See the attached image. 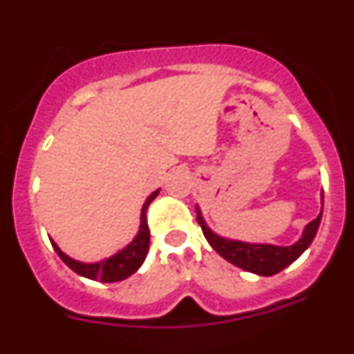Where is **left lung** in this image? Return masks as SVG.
Returning <instances> with one entry per match:
<instances>
[{
    "mask_svg": "<svg viewBox=\"0 0 354 354\" xmlns=\"http://www.w3.org/2000/svg\"><path fill=\"white\" fill-rule=\"evenodd\" d=\"M321 214H323V211L319 212V216L315 220H312L310 223L306 225L303 237L296 243V245L273 246L248 245V243L223 239V237L216 236L214 232L209 230L207 225L204 223L202 214H200L198 207H196V221H198L200 227H202V232H204L205 239L209 241V245H211L216 252L220 253L225 261L230 262V264L237 266L241 270L250 271V273L262 274V277H271V274L280 273L283 268L292 264V262L310 246V243L315 237V232H317L319 223H321Z\"/></svg>",
    "mask_w": 354,
    "mask_h": 354,
    "instance_id": "obj_1",
    "label": "left lung"
}]
</instances>
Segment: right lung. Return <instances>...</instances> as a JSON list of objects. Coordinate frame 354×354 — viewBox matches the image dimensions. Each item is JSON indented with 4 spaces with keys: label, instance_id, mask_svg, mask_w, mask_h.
Returning a JSON list of instances; mask_svg holds the SVG:
<instances>
[{
    "label": "right lung",
    "instance_id": "add662e5",
    "mask_svg": "<svg viewBox=\"0 0 354 354\" xmlns=\"http://www.w3.org/2000/svg\"><path fill=\"white\" fill-rule=\"evenodd\" d=\"M158 192H154L149 198L145 200V204L142 207V225H140L138 236L134 237V241L131 245H127L126 248L118 252L113 257L106 259V261L97 262V264H83V262H77L74 259L67 257L64 252H62L58 246L53 243V248L56 250V253L60 255L62 261L71 268L74 273L81 274L84 278H90V280H99V282H120V280H126L127 277H131L133 273H136L140 266L143 264L147 257V252H149V243H150V232L149 225H147V207L152 200L156 198Z\"/></svg>",
    "mask_w": 354,
    "mask_h": 354
}]
</instances>
